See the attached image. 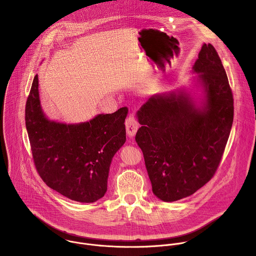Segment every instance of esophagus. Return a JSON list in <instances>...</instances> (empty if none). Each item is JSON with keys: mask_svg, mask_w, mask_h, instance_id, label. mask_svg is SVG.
I'll return each instance as SVG.
<instances>
[{"mask_svg": "<svg viewBox=\"0 0 256 256\" xmlns=\"http://www.w3.org/2000/svg\"><path fill=\"white\" fill-rule=\"evenodd\" d=\"M138 128V124L134 116H130L126 120V130L128 138H132Z\"/></svg>", "mask_w": 256, "mask_h": 256, "instance_id": "obj_1", "label": "esophagus"}]
</instances>
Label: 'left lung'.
Instances as JSON below:
<instances>
[{"label": "left lung", "mask_w": 256, "mask_h": 256, "mask_svg": "<svg viewBox=\"0 0 256 256\" xmlns=\"http://www.w3.org/2000/svg\"><path fill=\"white\" fill-rule=\"evenodd\" d=\"M204 99L184 89L152 96L136 112L142 149L153 194L163 202L194 194L221 162L231 132L234 100L214 48L204 44L192 66Z\"/></svg>", "instance_id": "left-lung-1"}]
</instances>
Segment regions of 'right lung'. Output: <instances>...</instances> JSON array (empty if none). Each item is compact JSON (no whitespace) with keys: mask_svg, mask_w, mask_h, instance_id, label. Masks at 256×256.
Wrapping results in <instances>:
<instances>
[{"mask_svg":"<svg viewBox=\"0 0 256 256\" xmlns=\"http://www.w3.org/2000/svg\"><path fill=\"white\" fill-rule=\"evenodd\" d=\"M128 112L122 107L75 124L50 120L42 112L36 75L26 101L25 124L34 165L46 184L75 202L103 198L112 160L126 142Z\"/></svg>","mask_w":256,"mask_h":256,"instance_id":"obj_1","label":"right lung"}]
</instances>
